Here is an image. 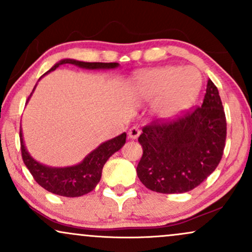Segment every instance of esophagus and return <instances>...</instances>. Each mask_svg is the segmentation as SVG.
Returning <instances> with one entry per match:
<instances>
[{
	"label": "esophagus",
	"instance_id": "obj_1",
	"mask_svg": "<svg viewBox=\"0 0 252 252\" xmlns=\"http://www.w3.org/2000/svg\"><path fill=\"white\" fill-rule=\"evenodd\" d=\"M140 134H141V131H140V129L137 128V126H131V128H130L129 131H128V136L130 138H131V140H136V138L140 136Z\"/></svg>",
	"mask_w": 252,
	"mask_h": 252
}]
</instances>
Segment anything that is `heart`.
Returning <instances> with one entry per match:
<instances>
[{
    "mask_svg": "<svg viewBox=\"0 0 252 252\" xmlns=\"http://www.w3.org/2000/svg\"><path fill=\"white\" fill-rule=\"evenodd\" d=\"M201 86V77L192 66L155 67L138 73L132 90L141 99L153 102V112L162 121L175 118L192 105Z\"/></svg>",
    "mask_w": 252,
    "mask_h": 252,
    "instance_id": "heart-1",
    "label": "heart"
}]
</instances>
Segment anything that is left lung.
Listing matches in <instances>:
<instances>
[{"label":"left lung","instance_id":"1","mask_svg":"<svg viewBox=\"0 0 252 252\" xmlns=\"http://www.w3.org/2000/svg\"><path fill=\"white\" fill-rule=\"evenodd\" d=\"M143 155L137 176L150 190L164 194L195 189L217 168L226 140V118L218 89L209 79L201 106L170 122L143 126Z\"/></svg>","mask_w":252,"mask_h":252}]
</instances>
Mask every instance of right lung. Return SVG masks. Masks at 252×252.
<instances>
[{"instance_id":"add662e5","label":"right lung","mask_w":252,"mask_h":252,"mask_svg":"<svg viewBox=\"0 0 252 252\" xmlns=\"http://www.w3.org/2000/svg\"><path fill=\"white\" fill-rule=\"evenodd\" d=\"M63 63H72V65L86 68V70H109V68H116L120 65L118 63H85L73 59H63L57 63L48 72L54 71ZM30 97H28V99H30ZM126 134L123 132L117 137L100 144L98 148L90 153L82 162L76 164V166L56 168V167L45 166V164L37 162L32 158L26 149L24 138H22V131L20 130L22 160H24L26 167L30 169L34 180L48 192L53 193V194L67 196V198L82 196L94 189V187L100 180V176H102L104 164L110 156L122 148L126 143Z\"/></svg>"}]
</instances>
